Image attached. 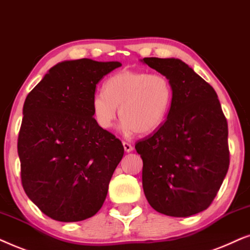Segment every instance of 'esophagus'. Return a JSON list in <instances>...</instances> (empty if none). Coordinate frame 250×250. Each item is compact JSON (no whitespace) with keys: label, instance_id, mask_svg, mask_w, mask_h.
I'll list each match as a JSON object with an SVG mask.
<instances>
[{"label":"esophagus","instance_id":"1","mask_svg":"<svg viewBox=\"0 0 250 250\" xmlns=\"http://www.w3.org/2000/svg\"><path fill=\"white\" fill-rule=\"evenodd\" d=\"M123 148H125V151L127 153H130L134 151V146H132L131 144H129V143H127V142H123Z\"/></svg>","mask_w":250,"mask_h":250}]
</instances>
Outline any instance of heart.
Wrapping results in <instances>:
<instances>
[{
    "mask_svg": "<svg viewBox=\"0 0 250 250\" xmlns=\"http://www.w3.org/2000/svg\"><path fill=\"white\" fill-rule=\"evenodd\" d=\"M105 91L91 98L92 114L104 129L112 128L120 107L122 130L147 135L158 130L171 108L174 90L162 74L122 69L106 80Z\"/></svg>",
    "mask_w": 250,
    "mask_h": 250,
    "instance_id": "1",
    "label": "heart"
}]
</instances>
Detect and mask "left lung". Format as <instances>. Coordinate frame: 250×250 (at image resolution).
<instances>
[{"label": "left lung", "mask_w": 250, "mask_h": 250, "mask_svg": "<svg viewBox=\"0 0 250 250\" xmlns=\"http://www.w3.org/2000/svg\"><path fill=\"white\" fill-rule=\"evenodd\" d=\"M172 85L166 121L136 144L143 160V189L153 209L188 217L209 207L229 164L228 122L214 88L177 58H143Z\"/></svg>", "instance_id": "obj_1"}]
</instances>
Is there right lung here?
<instances>
[{"label":"right lung","instance_id":"right-lung-1","mask_svg":"<svg viewBox=\"0 0 250 250\" xmlns=\"http://www.w3.org/2000/svg\"><path fill=\"white\" fill-rule=\"evenodd\" d=\"M121 65L89 58L58 62L26 97L18 137L22 186L55 221H83L104 204L125 149L96 122L91 98L103 76Z\"/></svg>","mask_w":250,"mask_h":250}]
</instances>
